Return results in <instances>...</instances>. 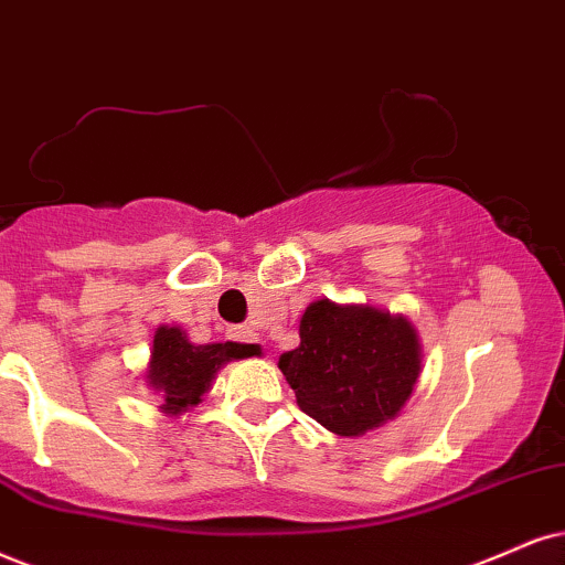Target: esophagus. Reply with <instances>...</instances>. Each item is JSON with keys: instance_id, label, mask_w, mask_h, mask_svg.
Instances as JSON below:
<instances>
[{"instance_id": "34e87169", "label": "esophagus", "mask_w": 565, "mask_h": 565, "mask_svg": "<svg viewBox=\"0 0 565 565\" xmlns=\"http://www.w3.org/2000/svg\"><path fill=\"white\" fill-rule=\"evenodd\" d=\"M227 335L238 340V343H259V335H256V330H250V327H230Z\"/></svg>"}]
</instances>
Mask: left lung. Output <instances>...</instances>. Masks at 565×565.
<instances>
[{
  "label": "left lung",
  "instance_id": "8db88e82",
  "mask_svg": "<svg viewBox=\"0 0 565 565\" xmlns=\"http://www.w3.org/2000/svg\"><path fill=\"white\" fill-rule=\"evenodd\" d=\"M301 345L277 366L298 408L340 437H361L401 414L422 374V338L403 315L330 298L306 306Z\"/></svg>",
  "mask_w": 565,
  "mask_h": 565
}]
</instances>
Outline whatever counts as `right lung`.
Here are the masks:
<instances>
[{"label":"right lung","instance_id":"1","mask_svg":"<svg viewBox=\"0 0 565 565\" xmlns=\"http://www.w3.org/2000/svg\"><path fill=\"white\" fill-rule=\"evenodd\" d=\"M259 345L248 343H206L196 345L178 324H159L151 340L149 364L143 382L162 398V414L180 416L204 401L227 361L259 356Z\"/></svg>","mask_w":565,"mask_h":565}]
</instances>
